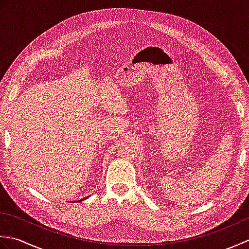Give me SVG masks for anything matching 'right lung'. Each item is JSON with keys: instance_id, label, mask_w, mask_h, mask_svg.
Instances as JSON below:
<instances>
[{"instance_id": "add662e5", "label": "right lung", "mask_w": 249, "mask_h": 249, "mask_svg": "<svg viewBox=\"0 0 249 249\" xmlns=\"http://www.w3.org/2000/svg\"><path fill=\"white\" fill-rule=\"evenodd\" d=\"M82 200H83V199H81V200H78V201H79V202H81ZM78 201H75V202H78Z\"/></svg>"}]
</instances>
